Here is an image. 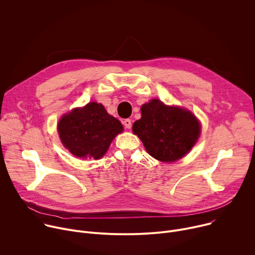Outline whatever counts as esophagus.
<instances>
[{"instance_id":"1","label":"esophagus","mask_w":255,"mask_h":255,"mask_svg":"<svg viewBox=\"0 0 255 255\" xmlns=\"http://www.w3.org/2000/svg\"><path fill=\"white\" fill-rule=\"evenodd\" d=\"M123 125L127 128V129H130L132 127V121L130 119H125L123 121Z\"/></svg>"}]
</instances>
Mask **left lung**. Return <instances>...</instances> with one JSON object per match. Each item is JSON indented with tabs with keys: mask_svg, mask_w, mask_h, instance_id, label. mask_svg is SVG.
<instances>
[{
	"mask_svg": "<svg viewBox=\"0 0 255 255\" xmlns=\"http://www.w3.org/2000/svg\"><path fill=\"white\" fill-rule=\"evenodd\" d=\"M132 130L152 157L172 162L192 149L201 127L191 112L151 100L141 107V118L134 122Z\"/></svg>",
	"mask_w": 255,
	"mask_h": 255,
	"instance_id": "8db88e82",
	"label": "left lung"
}]
</instances>
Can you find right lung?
Listing matches in <instances>:
<instances>
[{
    "label": "right lung",
    "instance_id": "right-lung-1",
    "mask_svg": "<svg viewBox=\"0 0 255 255\" xmlns=\"http://www.w3.org/2000/svg\"><path fill=\"white\" fill-rule=\"evenodd\" d=\"M57 129L62 144L72 154L94 159L101 158L114 137L123 132L120 121L95 102L64 115Z\"/></svg>",
    "mask_w": 255,
    "mask_h": 255
}]
</instances>
